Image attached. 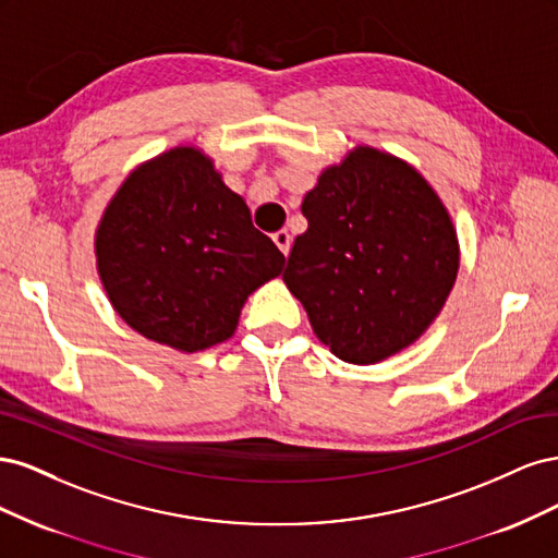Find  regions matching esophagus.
Masks as SVG:
<instances>
[{
    "label": "esophagus",
    "mask_w": 558,
    "mask_h": 558,
    "mask_svg": "<svg viewBox=\"0 0 558 558\" xmlns=\"http://www.w3.org/2000/svg\"><path fill=\"white\" fill-rule=\"evenodd\" d=\"M272 240H275V244L279 246V251L283 253V256H289V251H291V234H289V230L275 232Z\"/></svg>",
    "instance_id": "obj_1"
}]
</instances>
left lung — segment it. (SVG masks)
Masks as SVG:
<instances>
[{
    "label": "left lung",
    "instance_id": "8db88e82",
    "mask_svg": "<svg viewBox=\"0 0 558 558\" xmlns=\"http://www.w3.org/2000/svg\"><path fill=\"white\" fill-rule=\"evenodd\" d=\"M283 281L337 359L379 363L440 314L459 272L451 218L414 167L361 146L302 199Z\"/></svg>",
    "mask_w": 558,
    "mask_h": 558
}]
</instances>
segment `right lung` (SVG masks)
<instances>
[{
  "instance_id": "1",
  "label": "right lung",
  "mask_w": 558,
  "mask_h": 558,
  "mask_svg": "<svg viewBox=\"0 0 558 558\" xmlns=\"http://www.w3.org/2000/svg\"><path fill=\"white\" fill-rule=\"evenodd\" d=\"M95 248L113 310L148 340L181 351L226 342L244 300L286 260L195 148L134 170L107 207Z\"/></svg>"
}]
</instances>
